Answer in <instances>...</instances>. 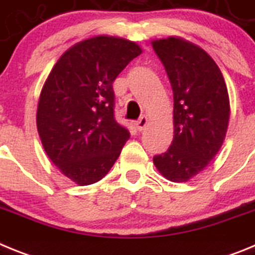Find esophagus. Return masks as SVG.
<instances>
[{
	"instance_id": "esophagus-1",
	"label": "esophagus",
	"mask_w": 255,
	"mask_h": 255,
	"mask_svg": "<svg viewBox=\"0 0 255 255\" xmlns=\"http://www.w3.org/2000/svg\"><path fill=\"white\" fill-rule=\"evenodd\" d=\"M147 125H148V119L145 116H141L140 119L135 123V128H136V130H139V131H143V130L147 128Z\"/></svg>"
}]
</instances>
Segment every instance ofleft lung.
Returning <instances> with one entry per match:
<instances>
[{"label": "left lung", "instance_id": "1", "mask_svg": "<svg viewBox=\"0 0 255 255\" xmlns=\"http://www.w3.org/2000/svg\"><path fill=\"white\" fill-rule=\"evenodd\" d=\"M173 93V139L153 157L162 176L184 182L203 171L226 138L230 98L220 67L204 49L180 37L152 40Z\"/></svg>", "mask_w": 255, "mask_h": 255}]
</instances>
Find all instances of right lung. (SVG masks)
Here are the masks:
<instances>
[{
    "mask_svg": "<svg viewBox=\"0 0 255 255\" xmlns=\"http://www.w3.org/2000/svg\"><path fill=\"white\" fill-rule=\"evenodd\" d=\"M141 52L131 40L97 35L65 51L47 76L38 134L49 159L78 185L103 179L129 140L114 117L112 83Z\"/></svg>",
    "mask_w": 255,
    "mask_h": 255,
    "instance_id": "obj_1",
    "label": "right lung"
}]
</instances>
